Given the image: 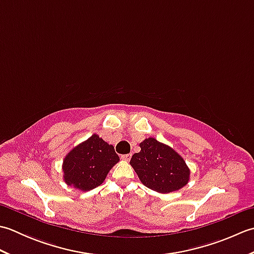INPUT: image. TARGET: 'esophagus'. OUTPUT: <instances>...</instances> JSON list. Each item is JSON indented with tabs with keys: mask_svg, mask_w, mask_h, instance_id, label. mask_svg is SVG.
I'll return each mask as SVG.
<instances>
[{
	"mask_svg": "<svg viewBox=\"0 0 254 254\" xmlns=\"http://www.w3.org/2000/svg\"><path fill=\"white\" fill-rule=\"evenodd\" d=\"M131 157H132V155H131V154H127V155H122V156H121V159L128 161V160L131 159Z\"/></svg>",
	"mask_w": 254,
	"mask_h": 254,
	"instance_id": "obj_1",
	"label": "esophagus"
}]
</instances>
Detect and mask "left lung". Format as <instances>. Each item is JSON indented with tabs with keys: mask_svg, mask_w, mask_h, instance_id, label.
I'll use <instances>...</instances> for the list:
<instances>
[{
	"mask_svg": "<svg viewBox=\"0 0 254 254\" xmlns=\"http://www.w3.org/2000/svg\"><path fill=\"white\" fill-rule=\"evenodd\" d=\"M130 164L145 187L159 193L180 190L190 180V169L175 149L153 137L139 144Z\"/></svg>",
	"mask_w": 254,
	"mask_h": 254,
	"instance_id": "left-lung-1",
	"label": "left lung"
}]
</instances>
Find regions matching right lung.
<instances>
[{"instance_id":"add662e5","label":"right lung","mask_w":254,"mask_h":254,"mask_svg":"<svg viewBox=\"0 0 254 254\" xmlns=\"http://www.w3.org/2000/svg\"><path fill=\"white\" fill-rule=\"evenodd\" d=\"M119 160L115 147L93 134L65 156L62 166L64 181L80 191L93 190L104 182Z\"/></svg>"}]
</instances>
